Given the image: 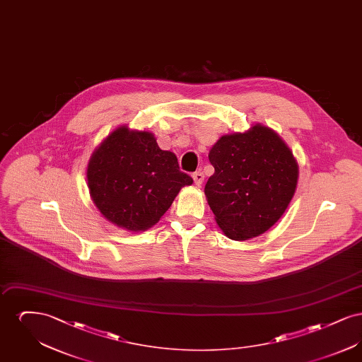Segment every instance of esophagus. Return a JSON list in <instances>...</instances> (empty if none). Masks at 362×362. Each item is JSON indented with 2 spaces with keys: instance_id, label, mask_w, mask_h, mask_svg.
<instances>
[{
  "instance_id": "obj_1",
  "label": "esophagus",
  "mask_w": 362,
  "mask_h": 362,
  "mask_svg": "<svg viewBox=\"0 0 362 362\" xmlns=\"http://www.w3.org/2000/svg\"><path fill=\"white\" fill-rule=\"evenodd\" d=\"M192 179H194V183H195L197 186H201L202 182H204V179H205V175L201 173V171H198V173H192Z\"/></svg>"
}]
</instances>
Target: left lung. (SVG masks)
Masks as SVG:
<instances>
[{"label":"left lung","mask_w":362,"mask_h":362,"mask_svg":"<svg viewBox=\"0 0 362 362\" xmlns=\"http://www.w3.org/2000/svg\"><path fill=\"white\" fill-rule=\"evenodd\" d=\"M214 173L205 186L216 221L232 240H248L270 229L291 204L298 165L274 130L255 124L220 138L210 149Z\"/></svg>","instance_id":"8db88e82"}]
</instances>
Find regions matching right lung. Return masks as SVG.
<instances>
[{
	"label": "right lung",
	"mask_w": 362,
	"mask_h": 362,
	"mask_svg": "<svg viewBox=\"0 0 362 362\" xmlns=\"http://www.w3.org/2000/svg\"><path fill=\"white\" fill-rule=\"evenodd\" d=\"M86 179L93 204L112 224L146 230L171 207L192 177L179 170L173 152L161 151L149 132L121 126L89 160Z\"/></svg>",
	"instance_id": "add662e5"
}]
</instances>
